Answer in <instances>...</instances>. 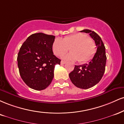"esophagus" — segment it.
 I'll return each instance as SVG.
<instances>
[{
	"label": "esophagus",
	"mask_w": 124,
	"mask_h": 124,
	"mask_svg": "<svg viewBox=\"0 0 124 124\" xmlns=\"http://www.w3.org/2000/svg\"><path fill=\"white\" fill-rule=\"evenodd\" d=\"M66 63V62H65V61H61V65H64V64H65Z\"/></svg>",
	"instance_id": "obj_1"
}]
</instances>
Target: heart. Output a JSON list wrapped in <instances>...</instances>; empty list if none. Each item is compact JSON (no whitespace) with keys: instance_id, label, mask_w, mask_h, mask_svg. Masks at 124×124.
I'll return each instance as SVG.
<instances>
[{"instance_id":"heart-1","label":"heart","mask_w":124,"mask_h":124,"mask_svg":"<svg viewBox=\"0 0 124 124\" xmlns=\"http://www.w3.org/2000/svg\"><path fill=\"white\" fill-rule=\"evenodd\" d=\"M69 48L71 53L64 55L63 58L66 60H77L80 63L91 60L96 53L94 41L82 33L67 36L63 39H56L52 45L53 53L59 56L66 53Z\"/></svg>"}]
</instances>
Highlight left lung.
<instances>
[{"label":"left lung","mask_w":124,"mask_h":124,"mask_svg":"<svg viewBox=\"0 0 124 124\" xmlns=\"http://www.w3.org/2000/svg\"><path fill=\"white\" fill-rule=\"evenodd\" d=\"M81 32L89 34L95 41L97 50L88 63L75 65L73 70L69 73V77L76 86L81 89H88L98 84L102 79L105 71L107 58L105 45L96 33L89 29L83 30Z\"/></svg>","instance_id":"left-lung-1"}]
</instances>
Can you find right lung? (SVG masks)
I'll return each instance as SVG.
<instances>
[{"label": "right lung", "mask_w": 124, "mask_h": 124, "mask_svg": "<svg viewBox=\"0 0 124 124\" xmlns=\"http://www.w3.org/2000/svg\"><path fill=\"white\" fill-rule=\"evenodd\" d=\"M55 37L43 33L29 36L18 54L19 74L31 88L46 89L54 78L55 66L60 65L61 59L54 55L52 45Z\"/></svg>", "instance_id": "add662e5"}]
</instances>
